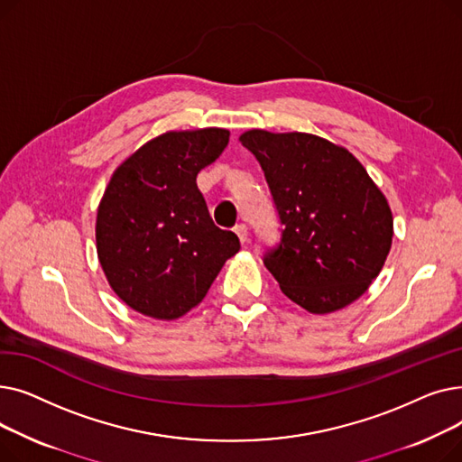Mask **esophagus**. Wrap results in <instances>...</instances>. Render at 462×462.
Returning <instances> with one entry per match:
<instances>
[{
    "instance_id": "esophagus-1",
    "label": "esophagus",
    "mask_w": 462,
    "mask_h": 462,
    "mask_svg": "<svg viewBox=\"0 0 462 462\" xmlns=\"http://www.w3.org/2000/svg\"><path fill=\"white\" fill-rule=\"evenodd\" d=\"M234 232L237 234V237H239V241H241V244H245V241H247V225H244V223H239V225H236L234 226Z\"/></svg>"
}]
</instances>
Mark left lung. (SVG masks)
Wrapping results in <instances>:
<instances>
[{
  "label": "left lung",
  "instance_id": "1",
  "mask_svg": "<svg viewBox=\"0 0 462 462\" xmlns=\"http://www.w3.org/2000/svg\"><path fill=\"white\" fill-rule=\"evenodd\" d=\"M239 142L260 162L282 225L263 265L282 294L312 314L367 292L392 249L393 215L343 145L309 133L253 129Z\"/></svg>",
  "mask_w": 462,
  "mask_h": 462
}]
</instances>
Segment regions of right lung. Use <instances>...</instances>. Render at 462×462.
Returning a JSON list of instances; mask_svg holds the SVG:
<instances>
[{
  "instance_id": "add662e5",
  "label": "right lung",
  "mask_w": 462,
  "mask_h": 462,
  "mask_svg": "<svg viewBox=\"0 0 462 462\" xmlns=\"http://www.w3.org/2000/svg\"><path fill=\"white\" fill-rule=\"evenodd\" d=\"M230 131H170L121 162L97 209V256L121 301L176 320L208 294L239 239L211 221L197 187Z\"/></svg>"
}]
</instances>
